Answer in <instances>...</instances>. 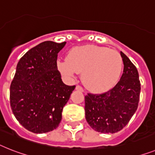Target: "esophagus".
I'll list each match as a JSON object with an SVG mask.
<instances>
[{
    "instance_id": "34e87169",
    "label": "esophagus",
    "mask_w": 155,
    "mask_h": 155,
    "mask_svg": "<svg viewBox=\"0 0 155 155\" xmlns=\"http://www.w3.org/2000/svg\"><path fill=\"white\" fill-rule=\"evenodd\" d=\"M76 89H77V90H79V91H81V92L84 91V90H83V89H82V87L80 86V85H77Z\"/></svg>"
}]
</instances>
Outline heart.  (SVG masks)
Listing matches in <instances>:
<instances>
[{
    "instance_id": "heart-1",
    "label": "heart",
    "mask_w": 155,
    "mask_h": 155,
    "mask_svg": "<svg viewBox=\"0 0 155 155\" xmlns=\"http://www.w3.org/2000/svg\"><path fill=\"white\" fill-rule=\"evenodd\" d=\"M57 66L61 74L70 79L81 73V81L87 89L101 93L116 85L123 61L120 54L114 50L85 45L70 50L67 58L58 61Z\"/></svg>"
}]
</instances>
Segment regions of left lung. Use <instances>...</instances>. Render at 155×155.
<instances>
[{
    "instance_id": "left-lung-1",
    "label": "left lung",
    "mask_w": 155,
    "mask_h": 155,
    "mask_svg": "<svg viewBox=\"0 0 155 155\" xmlns=\"http://www.w3.org/2000/svg\"><path fill=\"white\" fill-rule=\"evenodd\" d=\"M120 55L124 66L119 82L106 93L85 97V119L98 132H118L137 110L141 89L139 73L126 54L120 51Z\"/></svg>"
}]
</instances>
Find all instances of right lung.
<instances>
[{
	"mask_svg": "<svg viewBox=\"0 0 155 155\" xmlns=\"http://www.w3.org/2000/svg\"><path fill=\"white\" fill-rule=\"evenodd\" d=\"M66 43L43 42L17 63L10 85V104L16 120L29 131L41 134L57 128L75 89L62 82L58 70V53Z\"/></svg>",
	"mask_w": 155,
	"mask_h": 155,
	"instance_id": "1",
	"label": "right lung"
}]
</instances>
